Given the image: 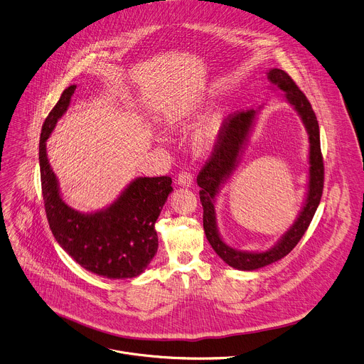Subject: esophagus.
I'll return each mask as SVG.
<instances>
[{
  "label": "esophagus",
  "mask_w": 364,
  "mask_h": 364,
  "mask_svg": "<svg viewBox=\"0 0 364 364\" xmlns=\"http://www.w3.org/2000/svg\"><path fill=\"white\" fill-rule=\"evenodd\" d=\"M177 181L180 186H184V187H191L193 186V174L187 170H181L178 173V177H177Z\"/></svg>",
  "instance_id": "1"
}]
</instances>
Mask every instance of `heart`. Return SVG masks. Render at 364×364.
Returning a JSON list of instances; mask_svg holds the SVG:
<instances>
[{
	"mask_svg": "<svg viewBox=\"0 0 364 364\" xmlns=\"http://www.w3.org/2000/svg\"><path fill=\"white\" fill-rule=\"evenodd\" d=\"M221 130V119L220 116H213L210 117L204 126L200 129V132L197 133L196 139H194V146L197 150H205L208 147H211Z\"/></svg>",
	"mask_w": 364,
	"mask_h": 364,
	"instance_id": "heart-1",
	"label": "heart"
}]
</instances>
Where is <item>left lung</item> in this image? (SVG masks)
Listing matches in <instances>:
<instances>
[{
    "label": "left lung",
    "instance_id": "left-lung-1",
    "mask_svg": "<svg viewBox=\"0 0 364 364\" xmlns=\"http://www.w3.org/2000/svg\"><path fill=\"white\" fill-rule=\"evenodd\" d=\"M268 79L287 93V99L295 106L309 133V190L305 207L296 223L272 250H268L265 252H242L232 250L223 242L217 231L214 198L218 193L221 183L230 176L237 163V157L244 146V141L255 117L254 109L247 112L237 110L224 119L213 151L197 176V184L201 188L200 201L204 210L203 225L205 237L211 244L213 250L218 254V257L224 259V262L241 271H254L288 255L306 232L323 193L325 166L321 150L319 123L312 109V105L305 93L295 83V80L285 70L274 68L268 72Z\"/></svg>",
    "mask_w": 364,
    "mask_h": 364
}]
</instances>
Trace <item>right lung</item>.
Returning <instances> with one entry per match:
<instances>
[{
	"instance_id": "right-lung-1",
	"label": "right lung",
	"mask_w": 364,
	"mask_h": 364,
	"mask_svg": "<svg viewBox=\"0 0 364 364\" xmlns=\"http://www.w3.org/2000/svg\"><path fill=\"white\" fill-rule=\"evenodd\" d=\"M76 85L66 87L46 116L39 140L41 186L49 228L58 244L85 269L110 278H133L159 248L154 224L173 191L171 177H140L109 208L80 214L68 207L46 157V140L66 112Z\"/></svg>"
}]
</instances>
